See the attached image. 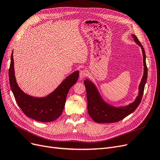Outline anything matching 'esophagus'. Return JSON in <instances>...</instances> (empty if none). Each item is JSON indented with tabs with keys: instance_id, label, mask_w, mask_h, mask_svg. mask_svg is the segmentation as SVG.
I'll use <instances>...</instances> for the list:
<instances>
[{
	"instance_id": "34e87169",
	"label": "esophagus",
	"mask_w": 160,
	"mask_h": 160,
	"mask_svg": "<svg viewBox=\"0 0 160 160\" xmlns=\"http://www.w3.org/2000/svg\"><path fill=\"white\" fill-rule=\"evenodd\" d=\"M87 75H88V72L86 70H85V69L82 70L80 72V78L83 79L84 78H85Z\"/></svg>"
}]
</instances>
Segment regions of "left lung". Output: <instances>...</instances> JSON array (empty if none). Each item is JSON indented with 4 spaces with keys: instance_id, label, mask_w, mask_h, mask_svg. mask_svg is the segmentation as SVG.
<instances>
[{
    "instance_id": "obj_1",
    "label": "left lung",
    "mask_w": 160,
    "mask_h": 160,
    "mask_svg": "<svg viewBox=\"0 0 160 160\" xmlns=\"http://www.w3.org/2000/svg\"><path fill=\"white\" fill-rule=\"evenodd\" d=\"M135 42L141 47L143 55L144 63V75L140 83L139 92L135 101L131 103L130 105L116 108L109 105L108 104L104 102L100 96L98 91L93 83L86 79L84 80V84L86 88L87 92V101H88V114L93 120L97 123H114L123 120L132 112H133L136 108L141 103L142 97L144 93V86L147 80L148 68L146 63V54L144 48L137 37L133 34Z\"/></svg>"
}]
</instances>
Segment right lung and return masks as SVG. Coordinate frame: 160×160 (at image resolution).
Segmentation results:
<instances>
[{
	"mask_svg": "<svg viewBox=\"0 0 160 160\" xmlns=\"http://www.w3.org/2000/svg\"><path fill=\"white\" fill-rule=\"evenodd\" d=\"M79 72L69 75L58 88L49 95L37 98L23 93L18 86L14 75L13 52L9 68V80L12 92L23 113L29 118L38 122H50L56 120L63 112L67 95L70 88L76 84Z\"/></svg>",
	"mask_w": 160,
	"mask_h": 160,
	"instance_id": "obj_1",
	"label": "right lung"
}]
</instances>
